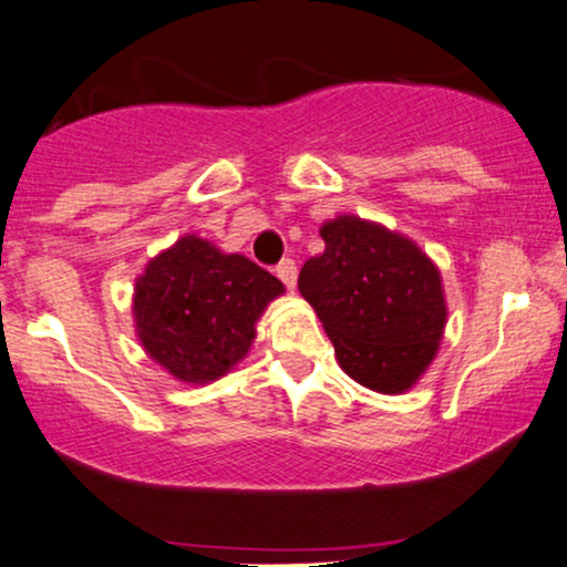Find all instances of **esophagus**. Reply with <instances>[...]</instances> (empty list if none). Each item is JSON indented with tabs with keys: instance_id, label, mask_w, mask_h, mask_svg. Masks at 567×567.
Wrapping results in <instances>:
<instances>
[{
	"instance_id": "34e87169",
	"label": "esophagus",
	"mask_w": 567,
	"mask_h": 567,
	"mask_svg": "<svg viewBox=\"0 0 567 567\" xmlns=\"http://www.w3.org/2000/svg\"><path fill=\"white\" fill-rule=\"evenodd\" d=\"M276 276L281 278V281L286 284V289L293 291V286H297V262L286 257V260H281V262H278V266H276Z\"/></svg>"
}]
</instances>
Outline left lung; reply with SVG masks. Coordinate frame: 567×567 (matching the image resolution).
<instances>
[{
  "mask_svg": "<svg viewBox=\"0 0 567 567\" xmlns=\"http://www.w3.org/2000/svg\"><path fill=\"white\" fill-rule=\"evenodd\" d=\"M326 252L299 291L318 312L341 370L378 393H403L437 354L445 330L440 270L414 241L357 216L326 220Z\"/></svg>",
  "mask_w": 567,
  "mask_h": 567,
  "instance_id": "obj_1",
  "label": "left lung"
}]
</instances>
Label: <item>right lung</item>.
Listing matches in <instances>:
<instances>
[{
	"instance_id": "1",
	"label": "right lung",
	"mask_w": 567,
	"mask_h": 567,
	"mask_svg": "<svg viewBox=\"0 0 567 567\" xmlns=\"http://www.w3.org/2000/svg\"><path fill=\"white\" fill-rule=\"evenodd\" d=\"M284 284L245 255H226L187 234L153 257L135 281L137 338L176 380L224 378L255 341V322Z\"/></svg>"
}]
</instances>
